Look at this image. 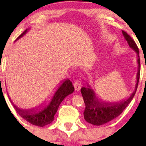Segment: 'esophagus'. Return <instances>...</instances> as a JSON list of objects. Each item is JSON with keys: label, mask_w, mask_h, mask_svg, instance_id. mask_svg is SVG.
Segmentation results:
<instances>
[{"label": "esophagus", "mask_w": 146, "mask_h": 146, "mask_svg": "<svg viewBox=\"0 0 146 146\" xmlns=\"http://www.w3.org/2000/svg\"><path fill=\"white\" fill-rule=\"evenodd\" d=\"M73 86H74V88L75 90L78 91V90H80L82 87V82H81V80L80 79H76L75 80L74 83H73Z\"/></svg>", "instance_id": "1"}]
</instances>
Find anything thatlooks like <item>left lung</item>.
I'll return each instance as SVG.
<instances>
[{
	"label": "left lung",
	"instance_id": "obj_1",
	"mask_svg": "<svg viewBox=\"0 0 146 146\" xmlns=\"http://www.w3.org/2000/svg\"><path fill=\"white\" fill-rule=\"evenodd\" d=\"M123 36L130 48L137 53V62H138V71L137 74V82L135 90L132 92L128 98L124 99L122 101L109 103L102 102L95 95V91L88 84V86L81 88L84 102L85 104V110L84 112V119L87 122L95 125H101L108 123L120 115L123 110L128 106L132 101V98L136 93L139 80L140 77V58L139 48L133 39L125 31H122Z\"/></svg>",
	"mask_w": 146,
	"mask_h": 146
}]
</instances>
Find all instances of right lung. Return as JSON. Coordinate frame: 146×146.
Segmentation results:
<instances>
[{
	"label": "right lung",
	"instance_id": "add662e5",
	"mask_svg": "<svg viewBox=\"0 0 146 146\" xmlns=\"http://www.w3.org/2000/svg\"><path fill=\"white\" fill-rule=\"evenodd\" d=\"M28 30H29L28 29L25 30L24 32L18 37L17 40L24 36L25 33L27 32ZM73 91H74V87L72 84V82L68 79L67 80L66 79L58 87L56 93H54V95L52 98L51 102L45 106H41L39 110L37 108L29 110H22L15 106L10 98L9 100L14 106L15 110L17 111L19 115H21V117L31 124L37 125V126L43 127L49 124L53 121L54 115L57 113V110L61 102L67 95L73 93Z\"/></svg>",
	"mask_w": 146,
	"mask_h": 146
}]
</instances>
